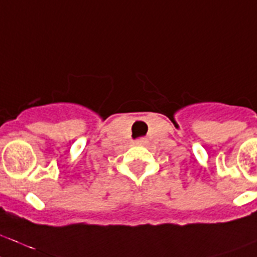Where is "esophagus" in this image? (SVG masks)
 I'll use <instances>...</instances> for the list:
<instances>
[{"label":"esophagus","mask_w":257,"mask_h":257,"mask_svg":"<svg viewBox=\"0 0 257 257\" xmlns=\"http://www.w3.org/2000/svg\"><path fill=\"white\" fill-rule=\"evenodd\" d=\"M144 142H146V141H144V139H138V141L135 142V143H137V144H143Z\"/></svg>","instance_id":"1"}]
</instances>
